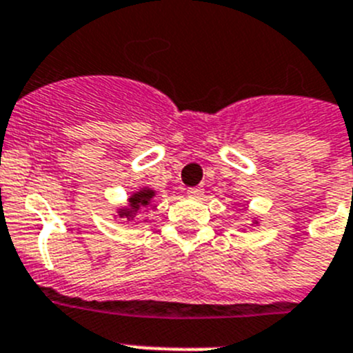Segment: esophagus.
I'll return each mask as SVG.
<instances>
[{
	"label": "esophagus",
	"instance_id": "1",
	"mask_svg": "<svg viewBox=\"0 0 353 353\" xmlns=\"http://www.w3.org/2000/svg\"><path fill=\"white\" fill-rule=\"evenodd\" d=\"M186 195H188L190 199H200V196L204 195V188H202V186H195V188H188V190H186Z\"/></svg>",
	"mask_w": 353,
	"mask_h": 353
}]
</instances>
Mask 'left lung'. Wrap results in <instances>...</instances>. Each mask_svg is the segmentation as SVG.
Segmentation results:
<instances>
[{
  "instance_id": "left-lung-1",
  "label": "left lung",
  "mask_w": 353,
  "mask_h": 353,
  "mask_svg": "<svg viewBox=\"0 0 353 353\" xmlns=\"http://www.w3.org/2000/svg\"><path fill=\"white\" fill-rule=\"evenodd\" d=\"M259 223H260L259 218H252V225H259Z\"/></svg>"
}]
</instances>
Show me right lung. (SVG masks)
<instances>
[{
    "label": "right lung",
    "instance_id": "obj_1",
    "mask_svg": "<svg viewBox=\"0 0 353 353\" xmlns=\"http://www.w3.org/2000/svg\"><path fill=\"white\" fill-rule=\"evenodd\" d=\"M157 196V192L149 186H142V188L135 190L132 195L126 199L125 205H119L114 212L116 218H123L125 221H133L139 220V214L144 212L145 209H157V205L153 204V199ZM148 220H142V223Z\"/></svg>",
    "mask_w": 353,
    "mask_h": 353
}]
</instances>
